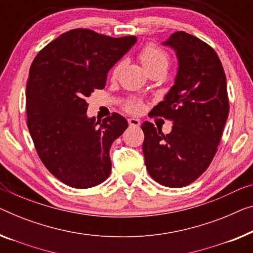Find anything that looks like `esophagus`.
Wrapping results in <instances>:
<instances>
[{
    "label": "esophagus",
    "mask_w": 253,
    "mask_h": 253,
    "mask_svg": "<svg viewBox=\"0 0 253 253\" xmlns=\"http://www.w3.org/2000/svg\"><path fill=\"white\" fill-rule=\"evenodd\" d=\"M128 124H129L130 127H139L141 125V122L136 118H129L128 119Z\"/></svg>",
    "instance_id": "1"
}]
</instances>
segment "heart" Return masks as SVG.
<instances>
[{"label": "heart", "instance_id": "obj_1", "mask_svg": "<svg viewBox=\"0 0 253 253\" xmlns=\"http://www.w3.org/2000/svg\"><path fill=\"white\" fill-rule=\"evenodd\" d=\"M139 59H141L143 66L145 67V69L148 70L149 73L154 69H157V68L167 69V67L169 65V55L167 54V52L154 44L145 45V46L141 50V52H139ZM122 67V61L117 63L114 67V69H112V77L118 76ZM126 109L130 112H139L143 109V104L141 101L133 100L128 102V104L126 105Z\"/></svg>", "mask_w": 253, "mask_h": 253}]
</instances>
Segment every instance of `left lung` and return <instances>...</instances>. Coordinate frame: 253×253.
Returning <instances> with one entry per match:
<instances>
[{
  "label": "left lung",
  "mask_w": 253,
  "mask_h": 253,
  "mask_svg": "<svg viewBox=\"0 0 253 253\" xmlns=\"http://www.w3.org/2000/svg\"><path fill=\"white\" fill-rule=\"evenodd\" d=\"M178 59L175 84L152 109L154 116L171 120L164 134L144 122L143 153L146 170L167 187H183L207 170L217 152L228 117L229 102L223 65L212 47L185 32L166 41Z\"/></svg>",
  "instance_id": "8db88e82"
}]
</instances>
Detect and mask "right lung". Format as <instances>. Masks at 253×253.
<instances>
[{
    "instance_id": "1",
    "label": "right lung",
    "mask_w": 253,
    "mask_h": 253,
    "mask_svg": "<svg viewBox=\"0 0 253 253\" xmlns=\"http://www.w3.org/2000/svg\"><path fill=\"white\" fill-rule=\"evenodd\" d=\"M135 42V36L115 39L73 29L42 48L30 66V136L47 170L68 186L89 188L110 175L109 151L128 123L116 112L97 122L88 118L86 97L104 88L108 71Z\"/></svg>"
}]
</instances>
